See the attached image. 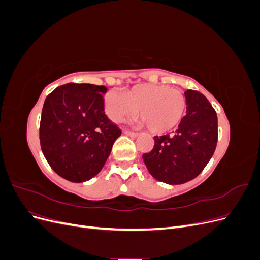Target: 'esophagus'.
<instances>
[{"label": "esophagus", "mask_w": 260, "mask_h": 260, "mask_svg": "<svg viewBox=\"0 0 260 260\" xmlns=\"http://www.w3.org/2000/svg\"><path fill=\"white\" fill-rule=\"evenodd\" d=\"M123 133H124L125 136H129V137H131V138H137V137L139 136V133L131 132V131H129V130H124V131H123Z\"/></svg>", "instance_id": "esophagus-1"}]
</instances>
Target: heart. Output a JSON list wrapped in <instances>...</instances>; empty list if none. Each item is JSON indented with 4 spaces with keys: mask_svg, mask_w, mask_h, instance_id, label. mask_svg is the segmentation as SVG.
<instances>
[{
    "mask_svg": "<svg viewBox=\"0 0 260 260\" xmlns=\"http://www.w3.org/2000/svg\"><path fill=\"white\" fill-rule=\"evenodd\" d=\"M105 113L114 122L140 118L156 135L170 132L183 120L186 112L184 94L168 85L140 84L124 94L111 90L104 99Z\"/></svg>",
    "mask_w": 260,
    "mask_h": 260,
    "instance_id": "b5f03b06",
    "label": "heart"
}]
</instances>
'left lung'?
<instances>
[{
  "instance_id": "obj_1",
  "label": "left lung",
  "mask_w": 260,
  "mask_h": 260,
  "mask_svg": "<svg viewBox=\"0 0 260 260\" xmlns=\"http://www.w3.org/2000/svg\"><path fill=\"white\" fill-rule=\"evenodd\" d=\"M186 114L174 136L154 137V148L142 158L149 174L167 184H183L198 177L215 153L218 119L200 92H185Z\"/></svg>"
}]
</instances>
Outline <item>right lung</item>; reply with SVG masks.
I'll return each mask as SVG.
<instances>
[{"label": "right lung", "instance_id": "obj_1", "mask_svg": "<svg viewBox=\"0 0 260 260\" xmlns=\"http://www.w3.org/2000/svg\"><path fill=\"white\" fill-rule=\"evenodd\" d=\"M106 91L103 85L67 83L44 101L41 149L51 168L70 182L95 177L121 135L104 113Z\"/></svg>", "mask_w": 260, "mask_h": 260}]
</instances>
